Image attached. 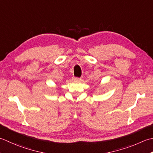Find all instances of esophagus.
<instances>
[{
	"instance_id": "esophagus-1",
	"label": "esophagus",
	"mask_w": 153,
	"mask_h": 153,
	"mask_svg": "<svg viewBox=\"0 0 153 153\" xmlns=\"http://www.w3.org/2000/svg\"><path fill=\"white\" fill-rule=\"evenodd\" d=\"M73 79L74 81H79V80L81 79V78H79V77H74V78H73Z\"/></svg>"
}]
</instances>
